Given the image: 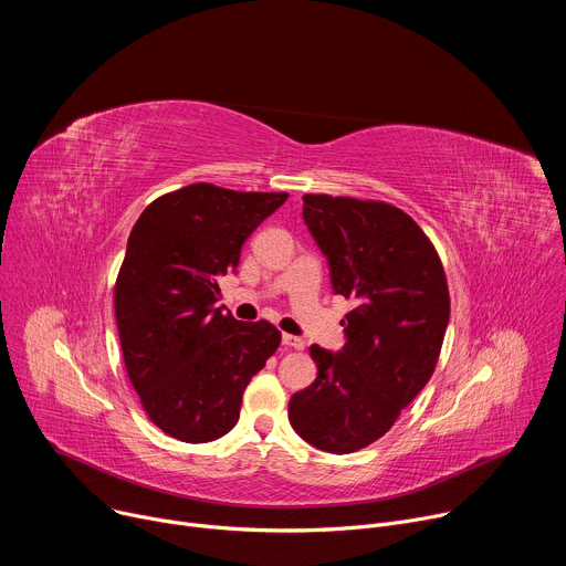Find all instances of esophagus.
I'll list each match as a JSON object with an SVG mask.
<instances>
[{"label":"esophagus","instance_id":"esophagus-1","mask_svg":"<svg viewBox=\"0 0 566 566\" xmlns=\"http://www.w3.org/2000/svg\"><path fill=\"white\" fill-rule=\"evenodd\" d=\"M282 345L291 347V349H304V340L297 338V336H291V334H284L282 336Z\"/></svg>","mask_w":566,"mask_h":566}]
</instances>
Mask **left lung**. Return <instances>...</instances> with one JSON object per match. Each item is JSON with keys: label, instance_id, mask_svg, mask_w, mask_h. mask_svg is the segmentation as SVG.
Here are the masks:
<instances>
[{"label": "left lung", "instance_id": "obj_1", "mask_svg": "<svg viewBox=\"0 0 566 566\" xmlns=\"http://www.w3.org/2000/svg\"><path fill=\"white\" fill-rule=\"evenodd\" d=\"M302 217L327 258L345 315L338 352L311 345L315 380L289 400V421L311 446L334 454L380 439L428 385L450 319V295L430 239L382 201L304 195Z\"/></svg>", "mask_w": 566, "mask_h": 566}]
</instances>
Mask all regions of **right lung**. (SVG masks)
<instances>
[{"label": "right lung", "instance_id": "right-lung-1", "mask_svg": "<svg viewBox=\"0 0 566 566\" xmlns=\"http://www.w3.org/2000/svg\"><path fill=\"white\" fill-rule=\"evenodd\" d=\"M286 199L192 184L151 201L129 232L114 291L123 358L151 423L179 441L230 432L280 347L271 322L234 319L214 302L244 241Z\"/></svg>", "mask_w": 566, "mask_h": 566}]
</instances>
